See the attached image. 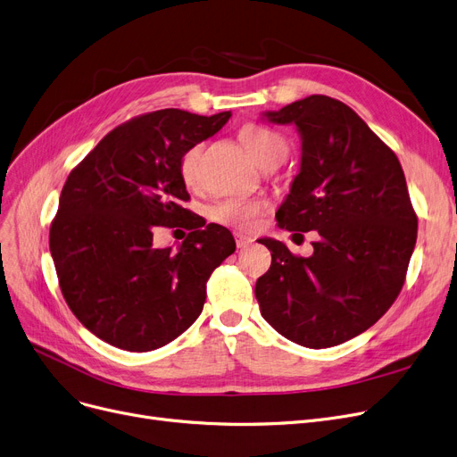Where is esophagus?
<instances>
[{
    "label": "esophagus",
    "mask_w": 457,
    "mask_h": 457,
    "mask_svg": "<svg viewBox=\"0 0 457 457\" xmlns=\"http://www.w3.org/2000/svg\"><path fill=\"white\" fill-rule=\"evenodd\" d=\"M235 243H237V248H246L253 243L252 237L248 235H243V233H235Z\"/></svg>",
    "instance_id": "esophagus-1"
}]
</instances>
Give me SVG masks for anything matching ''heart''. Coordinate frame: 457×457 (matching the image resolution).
Masks as SVG:
<instances>
[{
  "instance_id": "1",
  "label": "heart",
  "mask_w": 457,
  "mask_h": 457,
  "mask_svg": "<svg viewBox=\"0 0 457 457\" xmlns=\"http://www.w3.org/2000/svg\"><path fill=\"white\" fill-rule=\"evenodd\" d=\"M241 142L248 154L260 164L272 154H280L287 151L284 137L262 125H246L239 132ZM202 145H192L185 151L181 158V175L187 185L197 181V164H200ZM263 211V204L257 200H246V197H228L212 209V218L235 228L248 229L255 224V218Z\"/></svg>"
}]
</instances>
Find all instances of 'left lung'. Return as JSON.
<instances>
[{"mask_svg": "<svg viewBox=\"0 0 457 457\" xmlns=\"http://www.w3.org/2000/svg\"><path fill=\"white\" fill-rule=\"evenodd\" d=\"M274 125H295L301 164L276 212L293 235L315 231L310 257L282 243L257 278L263 320L284 338L310 347L340 345L381 320L400 295L416 245V214L402 164L347 104L312 95L278 112Z\"/></svg>", "mask_w": 457, "mask_h": 457, "instance_id": "left-lung-1", "label": "left lung"}]
</instances>
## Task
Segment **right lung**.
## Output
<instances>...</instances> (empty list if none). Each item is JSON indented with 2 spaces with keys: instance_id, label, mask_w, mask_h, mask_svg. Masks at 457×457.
Listing matches in <instances>:
<instances>
[{
  "instance_id": "obj_1",
  "label": "right lung",
  "mask_w": 457,
  "mask_h": 457,
  "mask_svg": "<svg viewBox=\"0 0 457 457\" xmlns=\"http://www.w3.org/2000/svg\"><path fill=\"white\" fill-rule=\"evenodd\" d=\"M211 117L158 110L113 129L74 168L50 228V253L72 313L106 344L132 353L162 347L200 317L211 272L235 252L229 229L195 220L181 158L220 130ZM195 231L154 249L156 225Z\"/></svg>"
}]
</instances>
